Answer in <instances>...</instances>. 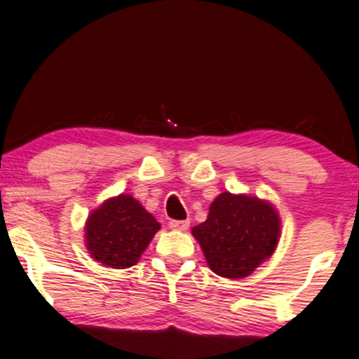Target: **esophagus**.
Returning <instances> with one entry per match:
<instances>
[{
  "instance_id": "1",
  "label": "esophagus",
  "mask_w": 359,
  "mask_h": 359,
  "mask_svg": "<svg viewBox=\"0 0 359 359\" xmlns=\"http://www.w3.org/2000/svg\"><path fill=\"white\" fill-rule=\"evenodd\" d=\"M170 226L172 230H187L189 226L188 220H171Z\"/></svg>"
}]
</instances>
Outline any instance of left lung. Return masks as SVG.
<instances>
[{
  "label": "left lung",
  "mask_w": 359,
  "mask_h": 359,
  "mask_svg": "<svg viewBox=\"0 0 359 359\" xmlns=\"http://www.w3.org/2000/svg\"><path fill=\"white\" fill-rule=\"evenodd\" d=\"M272 205L255 196L222 193L206 222L193 226L206 262L218 276L242 279L276 250L280 231Z\"/></svg>",
  "instance_id": "obj_1"
}]
</instances>
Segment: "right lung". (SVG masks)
<instances>
[{"mask_svg": "<svg viewBox=\"0 0 359 359\" xmlns=\"http://www.w3.org/2000/svg\"><path fill=\"white\" fill-rule=\"evenodd\" d=\"M161 229L130 195L111 198L88 217L86 243L90 255L112 269H128L139 260Z\"/></svg>", "mask_w": 359, "mask_h": 359, "instance_id": "right-lung-1", "label": "right lung"}]
</instances>
